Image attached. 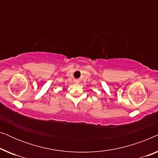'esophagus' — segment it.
Wrapping results in <instances>:
<instances>
[{"label": "esophagus", "instance_id": "esophagus-1", "mask_svg": "<svg viewBox=\"0 0 158 158\" xmlns=\"http://www.w3.org/2000/svg\"><path fill=\"white\" fill-rule=\"evenodd\" d=\"M75 82H76V83H78V81H75Z\"/></svg>", "mask_w": 158, "mask_h": 158}]
</instances>
